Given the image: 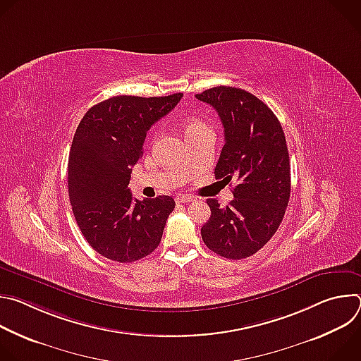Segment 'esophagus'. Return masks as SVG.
Wrapping results in <instances>:
<instances>
[{"label": "esophagus", "mask_w": 361, "mask_h": 361, "mask_svg": "<svg viewBox=\"0 0 361 361\" xmlns=\"http://www.w3.org/2000/svg\"><path fill=\"white\" fill-rule=\"evenodd\" d=\"M176 201L181 202V204H187V202L194 201V197L192 195H183V194H180V195L176 197Z\"/></svg>", "instance_id": "34e87169"}]
</instances>
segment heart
I'll return each instance as SVG.
<instances>
[{"instance_id": "heart-1", "label": "heart", "mask_w": 361, "mask_h": 361, "mask_svg": "<svg viewBox=\"0 0 361 361\" xmlns=\"http://www.w3.org/2000/svg\"><path fill=\"white\" fill-rule=\"evenodd\" d=\"M184 130H185V135H191V134H197V133H201V131H207L210 128L205 126L202 121H200L197 118H191L185 123Z\"/></svg>"}]
</instances>
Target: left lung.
I'll return each instance as SVG.
<instances>
[{
  "mask_svg": "<svg viewBox=\"0 0 361 361\" xmlns=\"http://www.w3.org/2000/svg\"><path fill=\"white\" fill-rule=\"evenodd\" d=\"M195 97L219 113L224 127L216 178L237 180L227 207L207 200L212 216L201 237L219 255L241 260L263 248L283 221L291 190L284 131L276 114L245 90L220 85Z\"/></svg>",
  "mask_w": 361,
  "mask_h": 361,
  "instance_id": "1",
  "label": "left lung"
}]
</instances>
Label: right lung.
<instances>
[{
  "label": "right lung",
  "mask_w": 361,
  "mask_h": 361,
  "mask_svg": "<svg viewBox=\"0 0 361 361\" xmlns=\"http://www.w3.org/2000/svg\"><path fill=\"white\" fill-rule=\"evenodd\" d=\"M181 97H111L91 107L77 127L68 157L70 202L88 244L109 260L137 262L161 241L173 197L137 200L128 184L147 131Z\"/></svg>",
  "instance_id": "1"
}]
</instances>
